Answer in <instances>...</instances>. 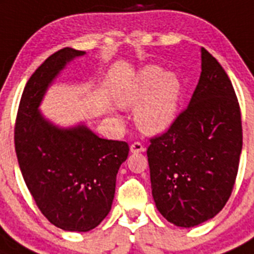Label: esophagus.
Masks as SVG:
<instances>
[{
	"mask_svg": "<svg viewBox=\"0 0 254 254\" xmlns=\"http://www.w3.org/2000/svg\"><path fill=\"white\" fill-rule=\"evenodd\" d=\"M129 150H131V153H142V151H145V148L141 142H133Z\"/></svg>",
	"mask_w": 254,
	"mask_h": 254,
	"instance_id": "34e87169",
	"label": "esophagus"
}]
</instances>
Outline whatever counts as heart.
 <instances>
[{"instance_id": "b5f03b06", "label": "heart", "mask_w": 254, "mask_h": 254, "mask_svg": "<svg viewBox=\"0 0 254 254\" xmlns=\"http://www.w3.org/2000/svg\"><path fill=\"white\" fill-rule=\"evenodd\" d=\"M183 83L175 71L149 65L138 71L118 95L122 108H136L138 128L146 135H160L176 122Z\"/></svg>"}]
</instances>
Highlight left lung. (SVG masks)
Segmentation results:
<instances>
[{
	"mask_svg": "<svg viewBox=\"0 0 254 254\" xmlns=\"http://www.w3.org/2000/svg\"><path fill=\"white\" fill-rule=\"evenodd\" d=\"M151 194L168 222L194 227L225 207L243 146L242 116L230 78L201 47V73L189 106L150 140Z\"/></svg>",
	"mask_w": 254,
	"mask_h": 254,
	"instance_id": "obj_1",
	"label": "left lung"
}]
</instances>
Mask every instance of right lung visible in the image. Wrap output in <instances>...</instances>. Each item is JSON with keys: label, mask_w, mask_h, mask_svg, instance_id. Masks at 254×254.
Masks as SVG:
<instances>
[{"label": "right lung", "mask_w": 254, "mask_h": 254, "mask_svg": "<svg viewBox=\"0 0 254 254\" xmlns=\"http://www.w3.org/2000/svg\"><path fill=\"white\" fill-rule=\"evenodd\" d=\"M84 54L65 47L38 66L21 95L14 137L21 175L40 211L56 227L78 233L108 216L129 151L127 142L99 137L82 123L59 127L38 110L60 71Z\"/></svg>", "instance_id": "obj_1"}]
</instances>
